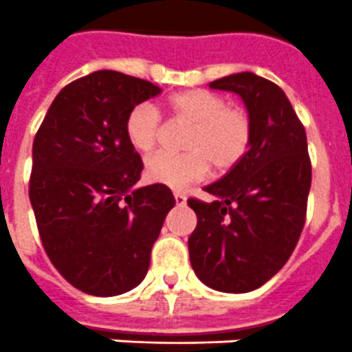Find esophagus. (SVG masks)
<instances>
[{"label": "esophagus", "mask_w": 352, "mask_h": 352, "mask_svg": "<svg viewBox=\"0 0 352 352\" xmlns=\"http://www.w3.org/2000/svg\"><path fill=\"white\" fill-rule=\"evenodd\" d=\"M174 201H176L178 206H183L186 203V195L182 194V192H174Z\"/></svg>", "instance_id": "esophagus-1"}]
</instances>
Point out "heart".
Masks as SVG:
<instances>
[{
  "label": "heart",
  "instance_id": "heart-1",
  "mask_svg": "<svg viewBox=\"0 0 352 352\" xmlns=\"http://www.w3.org/2000/svg\"><path fill=\"white\" fill-rule=\"evenodd\" d=\"M167 104L176 120L192 125L183 141L186 153H158L148 158L149 182L179 190L203 179L210 166L222 174L243 160L252 142V121L243 107L227 105L222 95L208 89L176 93ZM160 132V114L151 104H138L126 116V139L141 153L157 148Z\"/></svg>",
  "mask_w": 352,
  "mask_h": 352
}]
</instances>
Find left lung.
<instances>
[{"instance_id": "1", "label": "left lung", "mask_w": 352, "mask_h": 352, "mask_svg": "<svg viewBox=\"0 0 352 352\" xmlns=\"http://www.w3.org/2000/svg\"><path fill=\"white\" fill-rule=\"evenodd\" d=\"M210 88L243 98L252 142L238 166L204 186L213 203L186 201L197 214L188 238L190 264L214 291L248 292L280 272L303 231L312 183L307 133L272 80L241 72Z\"/></svg>"}]
</instances>
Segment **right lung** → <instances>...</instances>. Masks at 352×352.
Segmentation results:
<instances>
[{
    "instance_id": "obj_1",
    "label": "right lung",
    "mask_w": 352,
    "mask_h": 352,
    "mask_svg": "<svg viewBox=\"0 0 352 352\" xmlns=\"http://www.w3.org/2000/svg\"><path fill=\"white\" fill-rule=\"evenodd\" d=\"M162 89L98 70L65 86L33 141L30 201L40 239L65 280L91 296L138 287L176 204L166 185L135 188L142 160L125 133L129 113Z\"/></svg>"
}]
</instances>
